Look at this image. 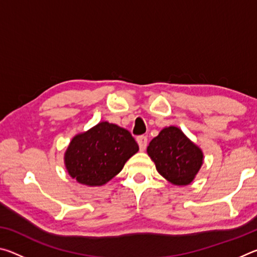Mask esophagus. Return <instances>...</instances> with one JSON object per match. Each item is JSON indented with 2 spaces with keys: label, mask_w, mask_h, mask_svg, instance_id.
Returning <instances> with one entry per match:
<instances>
[{
  "label": "esophagus",
  "mask_w": 257,
  "mask_h": 257,
  "mask_svg": "<svg viewBox=\"0 0 257 257\" xmlns=\"http://www.w3.org/2000/svg\"><path fill=\"white\" fill-rule=\"evenodd\" d=\"M137 143H138V145H139V150L145 151L146 146H147V137L146 136H139V137H137Z\"/></svg>",
  "instance_id": "esophagus-1"
}]
</instances>
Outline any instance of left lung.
I'll return each instance as SVG.
<instances>
[{
	"instance_id": "1",
	"label": "left lung",
	"mask_w": 257,
	"mask_h": 257,
	"mask_svg": "<svg viewBox=\"0 0 257 257\" xmlns=\"http://www.w3.org/2000/svg\"><path fill=\"white\" fill-rule=\"evenodd\" d=\"M147 154L160 175L176 186L190 185L204 161L202 150L175 125L163 128L152 139Z\"/></svg>"
}]
</instances>
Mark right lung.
Listing matches in <instances>:
<instances>
[{
    "label": "right lung",
    "instance_id": "right-lung-1",
    "mask_svg": "<svg viewBox=\"0 0 257 257\" xmlns=\"http://www.w3.org/2000/svg\"><path fill=\"white\" fill-rule=\"evenodd\" d=\"M138 150L127 129L102 121L71 139L64 153V165L77 182L99 187L118 175Z\"/></svg>",
    "mask_w": 257,
    "mask_h": 257
}]
</instances>
